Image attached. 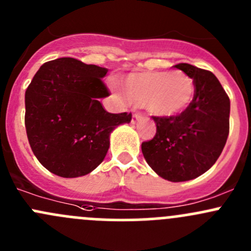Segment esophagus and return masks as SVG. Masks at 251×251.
Instances as JSON below:
<instances>
[{
    "label": "esophagus",
    "mask_w": 251,
    "mask_h": 251,
    "mask_svg": "<svg viewBox=\"0 0 251 251\" xmlns=\"http://www.w3.org/2000/svg\"><path fill=\"white\" fill-rule=\"evenodd\" d=\"M144 118H146V116L142 115V114H140V113H135V114H133V115H132V123H133V124L137 123V121L143 120Z\"/></svg>",
    "instance_id": "esophagus-1"
}]
</instances>
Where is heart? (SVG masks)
<instances>
[{
	"label": "heart",
	"mask_w": 251,
	"mask_h": 251,
	"mask_svg": "<svg viewBox=\"0 0 251 251\" xmlns=\"http://www.w3.org/2000/svg\"><path fill=\"white\" fill-rule=\"evenodd\" d=\"M194 91L193 80L179 70L136 73L124 80L126 100L159 116H174L186 110Z\"/></svg>",
	"instance_id": "obj_1"
}]
</instances>
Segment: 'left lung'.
<instances>
[{"label":"left lung","instance_id":"left-lung-1","mask_svg":"<svg viewBox=\"0 0 251 251\" xmlns=\"http://www.w3.org/2000/svg\"><path fill=\"white\" fill-rule=\"evenodd\" d=\"M175 68L194 82V97L174 116H153L156 133L142 143L148 165L171 182L189 181L209 170L222 153L229 132V98L211 72L187 63Z\"/></svg>","mask_w":251,"mask_h":251}]
</instances>
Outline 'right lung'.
Instances as JSON below:
<instances>
[{
    "instance_id": "add662e5",
    "label": "right lung",
    "mask_w": 251,
    "mask_h": 251,
    "mask_svg": "<svg viewBox=\"0 0 251 251\" xmlns=\"http://www.w3.org/2000/svg\"><path fill=\"white\" fill-rule=\"evenodd\" d=\"M108 69L75 58L41 65L25 91V128L37 160L60 177L83 176L107 155L110 132L131 113L111 114L100 98L109 95Z\"/></svg>"
}]
</instances>
